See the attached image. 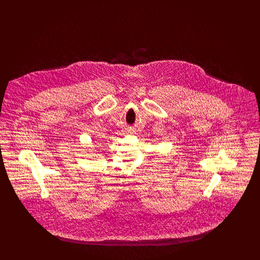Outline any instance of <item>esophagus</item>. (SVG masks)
<instances>
[{"instance_id":"obj_1","label":"esophagus","mask_w":260,"mask_h":260,"mask_svg":"<svg viewBox=\"0 0 260 260\" xmlns=\"http://www.w3.org/2000/svg\"><path fill=\"white\" fill-rule=\"evenodd\" d=\"M126 132H131V129H127V131H126Z\"/></svg>"}]
</instances>
